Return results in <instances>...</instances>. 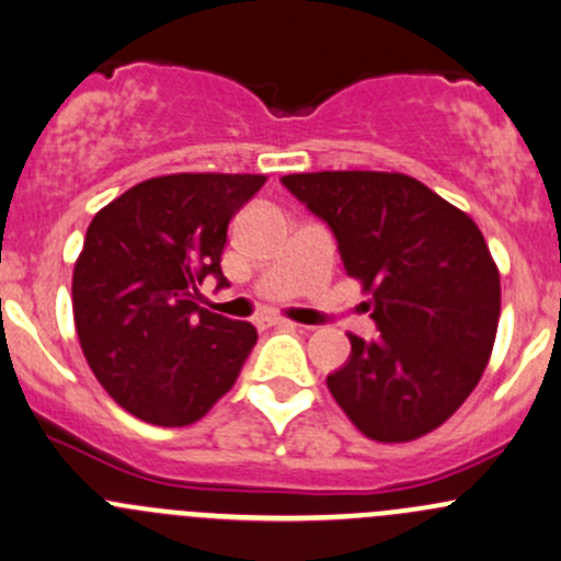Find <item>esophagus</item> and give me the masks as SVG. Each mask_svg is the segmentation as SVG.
I'll list each match as a JSON object with an SVG mask.
<instances>
[{
  "instance_id": "obj_1",
  "label": "esophagus",
  "mask_w": 561,
  "mask_h": 561,
  "mask_svg": "<svg viewBox=\"0 0 561 561\" xmlns=\"http://www.w3.org/2000/svg\"><path fill=\"white\" fill-rule=\"evenodd\" d=\"M265 325H268V328H285V330H296V328H300V325H296V322L282 320V317H276V320H265Z\"/></svg>"
}]
</instances>
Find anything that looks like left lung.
I'll return each instance as SVG.
<instances>
[{"label":"left lung","mask_w":561,"mask_h":561,"mask_svg":"<svg viewBox=\"0 0 561 561\" xmlns=\"http://www.w3.org/2000/svg\"><path fill=\"white\" fill-rule=\"evenodd\" d=\"M282 185L328 222L379 328L374 341L350 333V359L328 376L335 403L379 444L440 427L497 335L500 271L479 226L409 174H287Z\"/></svg>","instance_id":"8db88e82"}]
</instances>
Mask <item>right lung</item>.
Wrapping results in <instances>:
<instances>
[{
	"instance_id": "right-lung-1",
	"label": "right lung",
	"mask_w": 561,
	"mask_h": 561,
	"mask_svg": "<svg viewBox=\"0 0 561 561\" xmlns=\"http://www.w3.org/2000/svg\"><path fill=\"white\" fill-rule=\"evenodd\" d=\"M263 174H167L117 196L88 226L72 274L78 339L99 385L161 427L198 422L239 379L257 330L206 311L228 222Z\"/></svg>"
}]
</instances>
